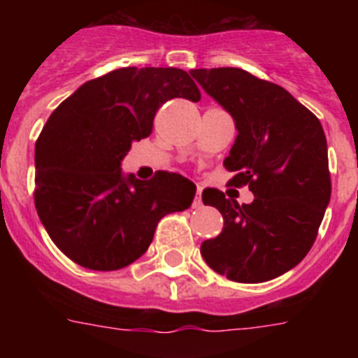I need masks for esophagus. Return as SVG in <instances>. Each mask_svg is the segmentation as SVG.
I'll list each match as a JSON object with an SVG mask.
<instances>
[{"label":"esophagus","instance_id":"esophagus-1","mask_svg":"<svg viewBox=\"0 0 358 358\" xmlns=\"http://www.w3.org/2000/svg\"><path fill=\"white\" fill-rule=\"evenodd\" d=\"M194 208H201L202 206V197H201V189H197V194H195V199H194V204H192Z\"/></svg>","mask_w":358,"mask_h":358}]
</instances>
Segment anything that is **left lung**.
<instances>
[{"label":"left lung","instance_id":"left-lung-1","mask_svg":"<svg viewBox=\"0 0 358 358\" xmlns=\"http://www.w3.org/2000/svg\"><path fill=\"white\" fill-rule=\"evenodd\" d=\"M189 75L233 116L238 131L224 166L231 185H249L240 206L217 188L202 202L224 217L217 238L201 245L215 273L262 283L296 267L314 245L331 195L327 136L314 113L273 82L240 68L192 69Z\"/></svg>","mask_w":358,"mask_h":358}]
</instances>
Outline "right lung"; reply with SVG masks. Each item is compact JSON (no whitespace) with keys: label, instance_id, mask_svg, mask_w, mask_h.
<instances>
[{"label":"right lung","instance_id":"1","mask_svg":"<svg viewBox=\"0 0 358 358\" xmlns=\"http://www.w3.org/2000/svg\"><path fill=\"white\" fill-rule=\"evenodd\" d=\"M201 100L177 68H120L66 98L36 141V210L69 260L118 271L143 255L164 215L188 210L195 185L173 172L140 181L122 172L132 141L152 132L166 100Z\"/></svg>","mask_w":358,"mask_h":358}]
</instances>
